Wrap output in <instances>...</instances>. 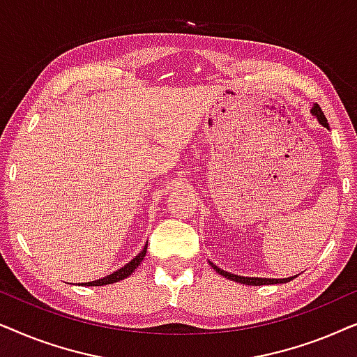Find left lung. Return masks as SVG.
<instances>
[{
  "mask_svg": "<svg viewBox=\"0 0 357 357\" xmlns=\"http://www.w3.org/2000/svg\"><path fill=\"white\" fill-rule=\"evenodd\" d=\"M312 114H314L317 119H319V121L324 126H326L328 128V121H326L324 112H321L320 105L315 104L314 107H312ZM214 270H216V273H219V275H222L224 278H227V280H232V281H237V282H242V284H248V286H263V284H280V282H287L291 281L292 278H286V280H271V278H245V276H237V275H231V273L224 271L221 270V268H218L214 263H209ZM296 278V276H294Z\"/></svg>",
  "mask_w": 357,
  "mask_h": 357,
  "instance_id": "obj_1",
  "label": "left lung"
}]
</instances>
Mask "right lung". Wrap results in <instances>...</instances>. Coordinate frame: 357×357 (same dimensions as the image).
I'll return each instance as SVG.
<instances>
[{
	"mask_svg": "<svg viewBox=\"0 0 357 357\" xmlns=\"http://www.w3.org/2000/svg\"><path fill=\"white\" fill-rule=\"evenodd\" d=\"M146 250H148V243H146V247L143 248V252H141L138 257H135L133 260H131L130 263H126V265L123 268H120L119 271L112 273V275L102 278V280L84 282V286H105V284H114V282H116V281L125 280V278H128L131 273H133L136 268H138L139 263L143 261V258L146 257Z\"/></svg>",
	"mask_w": 357,
	"mask_h": 357,
	"instance_id": "obj_1",
	"label": "right lung"
}]
</instances>
